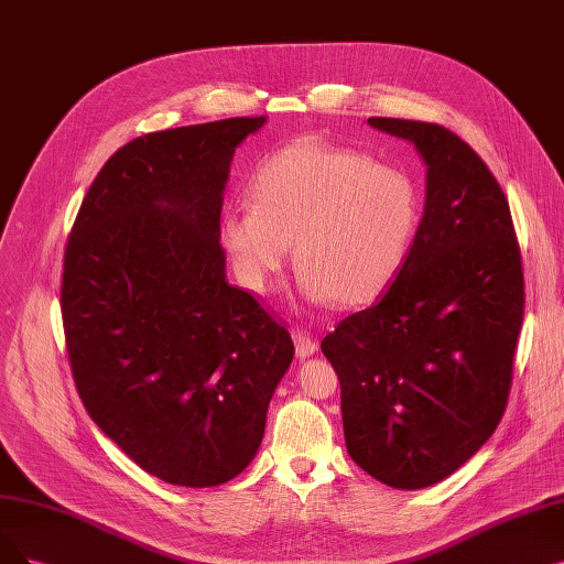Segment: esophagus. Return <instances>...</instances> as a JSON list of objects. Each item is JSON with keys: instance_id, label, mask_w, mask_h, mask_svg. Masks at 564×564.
<instances>
[{"instance_id": "1", "label": "esophagus", "mask_w": 564, "mask_h": 564, "mask_svg": "<svg viewBox=\"0 0 564 564\" xmlns=\"http://www.w3.org/2000/svg\"><path fill=\"white\" fill-rule=\"evenodd\" d=\"M291 335H294L296 354L301 358H307V356H312L314 351H317V340H314V337L305 328H294V330H291Z\"/></svg>"}]
</instances>
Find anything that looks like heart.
Masks as SVG:
<instances>
[{
    "instance_id": "heart-1",
    "label": "heart",
    "mask_w": 564,
    "mask_h": 564,
    "mask_svg": "<svg viewBox=\"0 0 564 564\" xmlns=\"http://www.w3.org/2000/svg\"><path fill=\"white\" fill-rule=\"evenodd\" d=\"M254 204L224 210L219 238L238 280L257 294L286 265L291 245L310 301H375L408 259L419 224L412 177L368 154L301 139L254 169Z\"/></svg>"
}]
</instances>
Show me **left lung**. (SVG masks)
Masks as SVG:
<instances>
[{
	"label": "left lung",
	"instance_id": "left-lung-1",
	"mask_svg": "<svg viewBox=\"0 0 564 564\" xmlns=\"http://www.w3.org/2000/svg\"><path fill=\"white\" fill-rule=\"evenodd\" d=\"M427 166L425 210L395 282L337 324L322 351L340 379L351 460L416 490L475 456L498 427L523 326L525 280L498 180L458 133L370 118Z\"/></svg>",
	"mask_w": 564,
	"mask_h": 564
}]
</instances>
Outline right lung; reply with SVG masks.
<instances>
[{"label": "right lung", "mask_w": 564, "mask_h": 564, "mask_svg": "<svg viewBox=\"0 0 564 564\" xmlns=\"http://www.w3.org/2000/svg\"><path fill=\"white\" fill-rule=\"evenodd\" d=\"M265 118L145 133L87 189L64 247L66 356L87 414L148 475L208 488L250 465L294 358L289 330L224 278L221 192Z\"/></svg>", "instance_id": "obj_1"}]
</instances>
